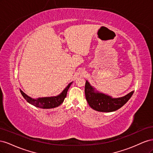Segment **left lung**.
<instances>
[{
    "label": "left lung",
    "instance_id": "obj_1",
    "mask_svg": "<svg viewBox=\"0 0 153 153\" xmlns=\"http://www.w3.org/2000/svg\"><path fill=\"white\" fill-rule=\"evenodd\" d=\"M133 92L134 91L129 92L121 98H112L106 94L94 92V88L87 81L85 85V94L88 104L92 109L98 112H110L119 109L131 98Z\"/></svg>",
    "mask_w": 153,
    "mask_h": 153
}]
</instances>
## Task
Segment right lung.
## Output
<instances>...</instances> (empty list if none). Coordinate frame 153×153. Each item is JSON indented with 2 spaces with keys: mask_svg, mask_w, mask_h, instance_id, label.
Here are the masks:
<instances>
[{
  "mask_svg": "<svg viewBox=\"0 0 153 153\" xmlns=\"http://www.w3.org/2000/svg\"><path fill=\"white\" fill-rule=\"evenodd\" d=\"M72 82L65 88L61 94H60L57 96L54 97H47V98H40L38 100H34L30 98L29 96L26 95L24 92L20 90V92L23 97L27 100V102L32 104L36 107L39 108H52L57 107V106H59L61 104L63 103V101L65 99V98L67 96V92L69 89V87L71 85Z\"/></svg>",
  "mask_w": 153,
  "mask_h": 153,
  "instance_id": "1",
  "label": "right lung"
}]
</instances>
